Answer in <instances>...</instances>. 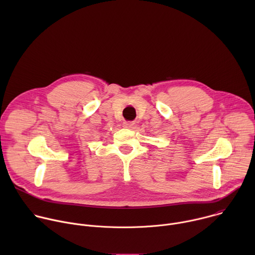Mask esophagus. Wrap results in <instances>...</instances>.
Returning a JSON list of instances; mask_svg holds the SVG:
<instances>
[{
  "mask_svg": "<svg viewBox=\"0 0 255 255\" xmlns=\"http://www.w3.org/2000/svg\"><path fill=\"white\" fill-rule=\"evenodd\" d=\"M134 125H135L134 122H126V121H125V122L123 123V127H124V128H132Z\"/></svg>",
  "mask_w": 255,
  "mask_h": 255,
  "instance_id": "obj_1",
  "label": "esophagus"
}]
</instances>
